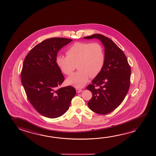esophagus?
<instances>
[{
	"label": "esophagus",
	"instance_id": "obj_1",
	"mask_svg": "<svg viewBox=\"0 0 156 156\" xmlns=\"http://www.w3.org/2000/svg\"><path fill=\"white\" fill-rule=\"evenodd\" d=\"M82 91H83V90L81 89H78V88L76 89V91H77V93H80V92H82Z\"/></svg>",
	"mask_w": 156,
	"mask_h": 156
}]
</instances>
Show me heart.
Masks as SVG:
<instances>
[{"label": "heart", "instance_id": "b5f03b06", "mask_svg": "<svg viewBox=\"0 0 156 156\" xmlns=\"http://www.w3.org/2000/svg\"><path fill=\"white\" fill-rule=\"evenodd\" d=\"M66 54V56H56L55 62L60 71L67 76L72 74L77 65L79 70L67 79L69 84L77 87H83L90 77H96L105 66V49L98 42H75L67 49Z\"/></svg>", "mask_w": 156, "mask_h": 156}]
</instances>
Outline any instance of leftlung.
Here are the masks:
<instances>
[{
  "label": "left lung",
  "instance_id": "obj_1",
  "mask_svg": "<svg viewBox=\"0 0 156 156\" xmlns=\"http://www.w3.org/2000/svg\"><path fill=\"white\" fill-rule=\"evenodd\" d=\"M94 38L105 46V62L102 71L87 87L92 94L87 105L94 112L103 115L115 110L125 99L130 86L131 69L125 54L112 40L100 34L84 37Z\"/></svg>",
  "mask_w": 156,
  "mask_h": 156
}]
</instances>
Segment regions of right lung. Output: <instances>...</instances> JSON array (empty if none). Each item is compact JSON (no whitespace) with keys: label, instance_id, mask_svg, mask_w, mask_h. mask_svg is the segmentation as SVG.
Masks as SVG:
<instances>
[{"label":"right lung","instance_id":"add662e5","mask_svg":"<svg viewBox=\"0 0 156 156\" xmlns=\"http://www.w3.org/2000/svg\"><path fill=\"white\" fill-rule=\"evenodd\" d=\"M72 41L48 38L35 46L23 62L21 81L26 95L35 110L47 118L64 114L76 94L71 86L59 87L65 78L55 62L58 51Z\"/></svg>","mask_w":156,"mask_h":156}]
</instances>
